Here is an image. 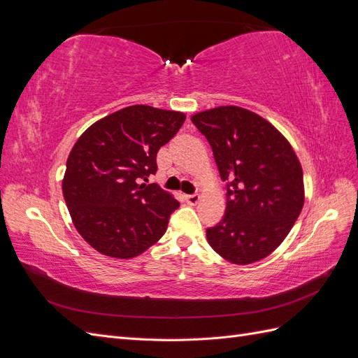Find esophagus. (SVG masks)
<instances>
[{
    "label": "esophagus",
    "mask_w": 358,
    "mask_h": 358,
    "mask_svg": "<svg viewBox=\"0 0 358 358\" xmlns=\"http://www.w3.org/2000/svg\"><path fill=\"white\" fill-rule=\"evenodd\" d=\"M185 200H187L188 204L196 206L200 201V196H199V194H191V196H185Z\"/></svg>",
    "instance_id": "obj_1"
}]
</instances>
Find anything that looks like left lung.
Here are the masks:
<instances>
[{"label": "left lung", "mask_w": 358, "mask_h": 358, "mask_svg": "<svg viewBox=\"0 0 358 358\" xmlns=\"http://www.w3.org/2000/svg\"><path fill=\"white\" fill-rule=\"evenodd\" d=\"M191 121L208 138L227 182L225 213L206 230L208 242L233 264L259 262L284 242L305 203L294 149L272 124L243 107H215Z\"/></svg>", "instance_id": "obj_1"}]
</instances>
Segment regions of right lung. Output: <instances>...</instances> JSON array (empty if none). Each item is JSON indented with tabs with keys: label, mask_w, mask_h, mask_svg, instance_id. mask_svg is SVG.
I'll return each instance as SVG.
<instances>
[{
	"label": "right lung",
	"mask_w": 358,
	"mask_h": 358,
	"mask_svg": "<svg viewBox=\"0 0 358 358\" xmlns=\"http://www.w3.org/2000/svg\"><path fill=\"white\" fill-rule=\"evenodd\" d=\"M185 113L136 104L92 124L74 143L62 180L76 230L95 251L133 258L157 243L179 201L157 183V154Z\"/></svg>",
	"instance_id": "obj_1"
}]
</instances>
